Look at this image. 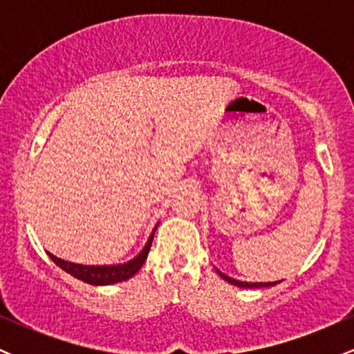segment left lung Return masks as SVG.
<instances>
[{"mask_svg":"<svg viewBox=\"0 0 354 354\" xmlns=\"http://www.w3.org/2000/svg\"><path fill=\"white\" fill-rule=\"evenodd\" d=\"M216 271H218V274L221 276L223 279H225V281H228L230 284H234V286H238V288H268V286H274V284L281 283V281H271V283H248V281H239V279H234V278H231V276H228V274L221 273V271H219V270H216Z\"/></svg>","mask_w":354,"mask_h":354,"instance_id":"1","label":"left lung"}]
</instances>
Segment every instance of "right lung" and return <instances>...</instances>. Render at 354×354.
Returning <instances> with one entry per match:
<instances>
[{
    "mask_svg": "<svg viewBox=\"0 0 354 354\" xmlns=\"http://www.w3.org/2000/svg\"><path fill=\"white\" fill-rule=\"evenodd\" d=\"M158 225H160V223H158ZM158 225L153 228L148 241L145 243L143 250H141L135 258L128 259V261L124 263H118V265H80V263H71L66 261V259H61L58 256L51 254L50 251H46V253L61 270H64L66 273L81 279V281L93 284V286H108V284L126 281V279L133 278V276L141 270L146 258H148L149 248H151L154 231H156Z\"/></svg>",
    "mask_w": 354,
    "mask_h": 354,
    "instance_id": "obj_1",
    "label": "right lung"
}]
</instances>
